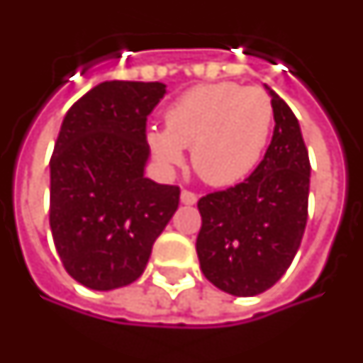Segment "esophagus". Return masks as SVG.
<instances>
[{
    "mask_svg": "<svg viewBox=\"0 0 363 363\" xmlns=\"http://www.w3.org/2000/svg\"><path fill=\"white\" fill-rule=\"evenodd\" d=\"M196 194L194 192H190V190H182L181 192V202L182 204H186V206H192V204H196Z\"/></svg>",
    "mask_w": 363,
    "mask_h": 363,
    "instance_id": "1",
    "label": "esophagus"
}]
</instances>
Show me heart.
Returning <instances> with one entry per match:
<instances>
[{
  "label": "heart",
  "instance_id": "b5f03b06",
  "mask_svg": "<svg viewBox=\"0 0 363 363\" xmlns=\"http://www.w3.org/2000/svg\"><path fill=\"white\" fill-rule=\"evenodd\" d=\"M273 123V104L261 88L234 82L194 86L164 111V129L147 131V145L164 169L184 161L190 147L194 171L212 186L247 179L263 157Z\"/></svg>",
  "mask_w": 363,
  "mask_h": 363
}]
</instances>
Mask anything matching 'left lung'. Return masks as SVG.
<instances>
[{"mask_svg":"<svg viewBox=\"0 0 363 363\" xmlns=\"http://www.w3.org/2000/svg\"><path fill=\"white\" fill-rule=\"evenodd\" d=\"M267 92L275 129L263 161L243 182L199 200L200 269L234 296L259 295L283 277L308 216L311 163L301 125L287 104Z\"/></svg>","mask_w":363,"mask_h":363,"instance_id":"1","label":"left lung"}]
</instances>
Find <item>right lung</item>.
Returning <instances> with one entry per match:
<instances>
[{
  "mask_svg": "<svg viewBox=\"0 0 363 363\" xmlns=\"http://www.w3.org/2000/svg\"><path fill=\"white\" fill-rule=\"evenodd\" d=\"M161 82H102L67 111L50 157V232L68 275L92 291L141 277L181 190L145 177L147 116Z\"/></svg>",
  "mask_w": 363,
  "mask_h": 363,
  "instance_id": "add662e5",
  "label": "right lung"
}]
</instances>
